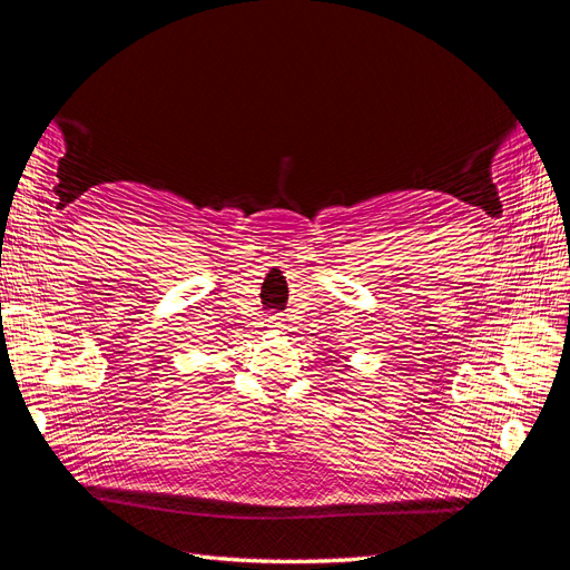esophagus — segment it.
I'll return each mask as SVG.
<instances>
[{
  "instance_id": "1",
  "label": "esophagus",
  "mask_w": 570,
  "mask_h": 570,
  "mask_svg": "<svg viewBox=\"0 0 570 570\" xmlns=\"http://www.w3.org/2000/svg\"><path fill=\"white\" fill-rule=\"evenodd\" d=\"M271 327H275V331H283V327H285V321L283 318H271Z\"/></svg>"
}]
</instances>
